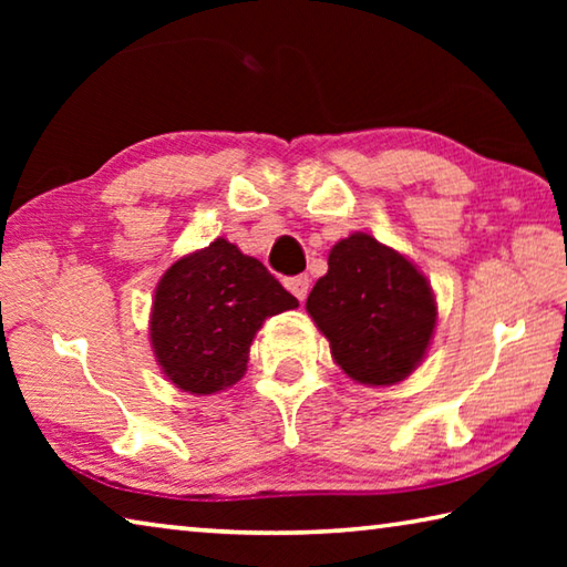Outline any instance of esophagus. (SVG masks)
Returning <instances> with one entry per match:
<instances>
[{
	"instance_id": "esophagus-1",
	"label": "esophagus",
	"mask_w": 567,
	"mask_h": 567,
	"mask_svg": "<svg viewBox=\"0 0 567 567\" xmlns=\"http://www.w3.org/2000/svg\"><path fill=\"white\" fill-rule=\"evenodd\" d=\"M285 285H287V290H290L300 302L305 300L307 292H310V277H307V275L290 277V280H287Z\"/></svg>"
}]
</instances>
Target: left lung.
Instances as JSON below:
<instances>
[{
	"instance_id": "8db88e82",
	"label": "left lung",
	"mask_w": 567,
	"mask_h": 567,
	"mask_svg": "<svg viewBox=\"0 0 567 567\" xmlns=\"http://www.w3.org/2000/svg\"><path fill=\"white\" fill-rule=\"evenodd\" d=\"M307 312L330 340L334 362L362 385L405 380L433 338L437 307L417 267L372 235L354 233L330 249Z\"/></svg>"
}]
</instances>
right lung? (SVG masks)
Masks as SVG:
<instances>
[{
  "label": "right lung",
  "instance_id": "1",
  "mask_svg": "<svg viewBox=\"0 0 567 567\" xmlns=\"http://www.w3.org/2000/svg\"><path fill=\"white\" fill-rule=\"evenodd\" d=\"M297 300L237 245L217 237L162 275L150 340L167 380L192 395H213L245 375L257 330Z\"/></svg>",
  "mask_w": 567,
  "mask_h": 567
}]
</instances>
